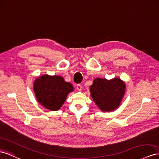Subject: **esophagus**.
Here are the masks:
<instances>
[{
	"mask_svg": "<svg viewBox=\"0 0 159 159\" xmlns=\"http://www.w3.org/2000/svg\"><path fill=\"white\" fill-rule=\"evenodd\" d=\"M82 85L81 84H78L76 85V89H78V91H80L81 90H82Z\"/></svg>",
	"mask_w": 159,
	"mask_h": 159,
	"instance_id": "34e87169",
	"label": "esophagus"
}]
</instances>
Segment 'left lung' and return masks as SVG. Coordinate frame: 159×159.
I'll list each match as a JSON object with an SVG mask.
<instances>
[{"label": "left lung", "mask_w": 159, "mask_h": 159, "mask_svg": "<svg viewBox=\"0 0 159 159\" xmlns=\"http://www.w3.org/2000/svg\"><path fill=\"white\" fill-rule=\"evenodd\" d=\"M91 96L103 111L116 109L124 97L125 84L119 78L111 80L97 78L90 87Z\"/></svg>", "instance_id": "left-lung-1"}]
</instances>
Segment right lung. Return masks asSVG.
<instances>
[{"label":"right lung","mask_w":159,"mask_h":159,"mask_svg":"<svg viewBox=\"0 0 159 159\" xmlns=\"http://www.w3.org/2000/svg\"><path fill=\"white\" fill-rule=\"evenodd\" d=\"M34 90L38 102L50 111H56L62 107L69 93L74 88L60 76L44 75L35 79Z\"/></svg>","instance_id":"obj_1"}]
</instances>
